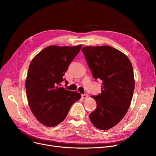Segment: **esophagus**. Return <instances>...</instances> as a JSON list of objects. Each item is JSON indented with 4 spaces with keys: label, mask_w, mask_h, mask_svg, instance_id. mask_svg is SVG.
Returning a JSON list of instances; mask_svg holds the SVG:
<instances>
[{
    "label": "esophagus",
    "mask_w": 156,
    "mask_h": 156,
    "mask_svg": "<svg viewBox=\"0 0 156 156\" xmlns=\"http://www.w3.org/2000/svg\"><path fill=\"white\" fill-rule=\"evenodd\" d=\"M82 98H83V99H86V98H88V94H82Z\"/></svg>",
    "instance_id": "1"
}]
</instances>
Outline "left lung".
<instances>
[{
	"label": "left lung",
	"instance_id": "8db88e82",
	"mask_svg": "<svg viewBox=\"0 0 156 156\" xmlns=\"http://www.w3.org/2000/svg\"><path fill=\"white\" fill-rule=\"evenodd\" d=\"M95 79L102 80L101 93L91 98L97 107L89 115L92 124L108 130L124 118L134 89L133 69L129 59L109 46H85L82 49Z\"/></svg>",
	"mask_w": 156,
	"mask_h": 156
}]
</instances>
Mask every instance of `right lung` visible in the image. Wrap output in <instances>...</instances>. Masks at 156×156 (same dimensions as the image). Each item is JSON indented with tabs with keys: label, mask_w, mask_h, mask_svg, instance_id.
Listing matches in <instances>:
<instances>
[{
	"label": "right lung",
	"mask_w": 156,
	"mask_h": 156,
	"mask_svg": "<svg viewBox=\"0 0 156 156\" xmlns=\"http://www.w3.org/2000/svg\"><path fill=\"white\" fill-rule=\"evenodd\" d=\"M76 46H50L31 61L25 81L30 110L41 123L54 127L66 119L72 105L81 94L60 87L68 66L81 50Z\"/></svg>",
	"instance_id": "obj_1"
}]
</instances>
